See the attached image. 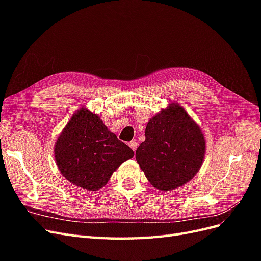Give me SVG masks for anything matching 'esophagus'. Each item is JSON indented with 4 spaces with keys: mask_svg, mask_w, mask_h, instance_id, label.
I'll use <instances>...</instances> for the list:
<instances>
[{
    "mask_svg": "<svg viewBox=\"0 0 261 261\" xmlns=\"http://www.w3.org/2000/svg\"><path fill=\"white\" fill-rule=\"evenodd\" d=\"M128 146L130 147V149L133 150V151H136V149H137V143L135 140H133V141H130V143H128Z\"/></svg>",
    "mask_w": 261,
    "mask_h": 261,
    "instance_id": "obj_1",
    "label": "esophagus"
}]
</instances>
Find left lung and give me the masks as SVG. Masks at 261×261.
I'll list each match as a JSON object with an SVG mask.
<instances>
[{
  "instance_id": "left-lung-1",
  "label": "left lung",
  "mask_w": 261,
  "mask_h": 261,
  "mask_svg": "<svg viewBox=\"0 0 261 261\" xmlns=\"http://www.w3.org/2000/svg\"><path fill=\"white\" fill-rule=\"evenodd\" d=\"M145 135V141L136 150V160L158 191L180 187L199 172L206 139L199 125L177 102L150 118Z\"/></svg>"
}]
</instances>
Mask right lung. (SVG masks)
<instances>
[{"instance_id":"1","label":"right lung","mask_w":261,"mask_h":261,"mask_svg":"<svg viewBox=\"0 0 261 261\" xmlns=\"http://www.w3.org/2000/svg\"><path fill=\"white\" fill-rule=\"evenodd\" d=\"M134 151L108 129L99 114L82 107L61 132L54 158L61 174L86 191L96 192Z\"/></svg>"}]
</instances>
